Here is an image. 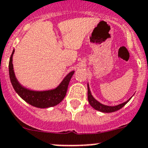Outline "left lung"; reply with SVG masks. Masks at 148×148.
<instances>
[{"label": "left lung", "instance_id": "1", "mask_svg": "<svg viewBox=\"0 0 148 148\" xmlns=\"http://www.w3.org/2000/svg\"><path fill=\"white\" fill-rule=\"evenodd\" d=\"M87 89H88V101H89V104L91 105V106L94 108L95 110L99 111V112H103V113H111V112H116V111L119 110L120 108H123L128 101L131 99V97H130L128 101H125V102L123 103H120L119 105L116 106H107L104 105V104L101 103L99 101H97L95 98L92 96V93H91L90 89H89V84H87Z\"/></svg>", "mask_w": 148, "mask_h": 148}]
</instances>
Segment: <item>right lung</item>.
I'll list each match as a JSON object with an SVG mask.
<instances>
[{
    "label": "right lung",
    "mask_w": 148,
    "mask_h": 148,
    "mask_svg": "<svg viewBox=\"0 0 148 148\" xmlns=\"http://www.w3.org/2000/svg\"><path fill=\"white\" fill-rule=\"evenodd\" d=\"M14 53V50H13L9 59V71L11 83L17 95L28 104L36 108H49L60 103L66 95L69 83L75 71L73 70L70 72L64 78L59 86L54 89L44 91L32 90L23 86L16 78L12 63V57Z\"/></svg>",
    "instance_id": "right-lung-1"
}]
</instances>
